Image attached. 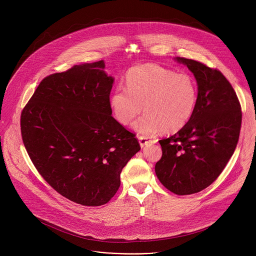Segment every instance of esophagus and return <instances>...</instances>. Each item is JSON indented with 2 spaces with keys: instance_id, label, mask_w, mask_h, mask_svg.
Returning <instances> with one entry per match:
<instances>
[{
  "instance_id": "34e87169",
  "label": "esophagus",
  "mask_w": 256,
  "mask_h": 256,
  "mask_svg": "<svg viewBox=\"0 0 256 256\" xmlns=\"http://www.w3.org/2000/svg\"><path fill=\"white\" fill-rule=\"evenodd\" d=\"M138 142H140V147L142 148V147H144V146H147V144H149L150 142H152V140H149L148 138H146V136H138Z\"/></svg>"
}]
</instances>
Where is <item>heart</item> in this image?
I'll return each mask as SVG.
<instances>
[{"label":"heart","mask_w":256,"mask_h":256,"mask_svg":"<svg viewBox=\"0 0 256 256\" xmlns=\"http://www.w3.org/2000/svg\"><path fill=\"white\" fill-rule=\"evenodd\" d=\"M126 89L112 92L109 103L116 120L130 124L144 110L146 114L134 122L140 134L153 136L162 130L173 134L184 128L194 116L198 103V87L192 77L154 64L136 66L126 76Z\"/></svg>","instance_id":"obj_1"}]
</instances>
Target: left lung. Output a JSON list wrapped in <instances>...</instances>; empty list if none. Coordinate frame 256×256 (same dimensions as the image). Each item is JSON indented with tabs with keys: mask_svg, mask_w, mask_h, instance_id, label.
<instances>
[{
	"mask_svg": "<svg viewBox=\"0 0 256 256\" xmlns=\"http://www.w3.org/2000/svg\"><path fill=\"white\" fill-rule=\"evenodd\" d=\"M198 83V103L190 122L160 140L162 157L155 172L161 184L178 196L196 194L222 173L239 140L242 122L238 97L222 72L184 58H176Z\"/></svg>",
	"mask_w": 256,
	"mask_h": 256,
	"instance_id": "obj_1",
	"label": "left lung"
}]
</instances>
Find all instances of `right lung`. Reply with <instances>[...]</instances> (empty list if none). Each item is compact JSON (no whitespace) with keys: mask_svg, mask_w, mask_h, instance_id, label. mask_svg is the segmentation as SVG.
<instances>
[{"mask_svg":"<svg viewBox=\"0 0 256 256\" xmlns=\"http://www.w3.org/2000/svg\"><path fill=\"white\" fill-rule=\"evenodd\" d=\"M103 60L44 78L21 114L26 151L48 184L82 206L114 198L120 173L140 150L134 134L112 118L114 78Z\"/></svg>","mask_w":256,"mask_h":256,"instance_id":"right-lung-1","label":"right lung"}]
</instances>
